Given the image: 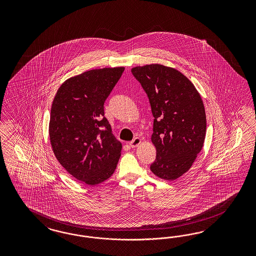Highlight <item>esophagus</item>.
I'll return each instance as SVG.
<instances>
[{"mask_svg": "<svg viewBox=\"0 0 256 256\" xmlns=\"http://www.w3.org/2000/svg\"><path fill=\"white\" fill-rule=\"evenodd\" d=\"M140 138H135V139L132 140V142H130V146H132V148H136V146H138L140 144Z\"/></svg>", "mask_w": 256, "mask_h": 256, "instance_id": "1", "label": "esophagus"}]
</instances>
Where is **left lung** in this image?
<instances>
[{"label":"left lung","instance_id":"1","mask_svg":"<svg viewBox=\"0 0 256 256\" xmlns=\"http://www.w3.org/2000/svg\"><path fill=\"white\" fill-rule=\"evenodd\" d=\"M132 72L148 94L154 116L151 140L156 156L150 170L162 179L178 178L192 167L206 138L200 94L178 70L162 64L136 66Z\"/></svg>","mask_w":256,"mask_h":256}]
</instances>
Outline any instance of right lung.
I'll list each match as a JSON object with an SVG mask.
<instances>
[{
    "label": "right lung",
    "mask_w": 256,
    "mask_h": 256,
    "mask_svg": "<svg viewBox=\"0 0 256 256\" xmlns=\"http://www.w3.org/2000/svg\"><path fill=\"white\" fill-rule=\"evenodd\" d=\"M124 68L89 70L66 80L52 105L50 139L56 158L78 180L96 185L116 169L122 144L104 116V102Z\"/></svg>",
    "instance_id": "add662e5"
}]
</instances>
